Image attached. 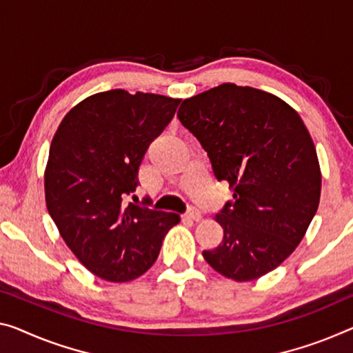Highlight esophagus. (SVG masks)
<instances>
[{
    "label": "esophagus",
    "instance_id": "esophagus-1",
    "mask_svg": "<svg viewBox=\"0 0 353 353\" xmlns=\"http://www.w3.org/2000/svg\"><path fill=\"white\" fill-rule=\"evenodd\" d=\"M186 218L192 219V221H200L202 219V213H200V211L195 207H191L186 211Z\"/></svg>",
    "mask_w": 353,
    "mask_h": 353
}]
</instances>
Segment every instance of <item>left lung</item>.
<instances>
[{"label":"left lung","instance_id":"obj_1","mask_svg":"<svg viewBox=\"0 0 353 353\" xmlns=\"http://www.w3.org/2000/svg\"><path fill=\"white\" fill-rule=\"evenodd\" d=\"M176 117L207 151L218 181L233 189L216 214L224 238L205 260L238 283L270 273L300 245L321 200L305 123L278 96L235 83L184 99Z\"/></svg>","mask_w":353,"mask_h":353}]
</instances>
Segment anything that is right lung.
<instances>
[{"label": "right lung", "mask_w": 353, "mask_h": 353, "mask_svg": "<svg viewBox=\"0 0 353 353\" xmlns=\"http://www.w3.org/2000/svg\"><path fill=\"white\" fill-rule=\"evenodd\" d=\"M180 99L124 90L86 97L53 135L46 203L63 240L91 273L110 283L142 276L180 214L128 203L150 143Z\"/></svg>", "instance_id": "right-lung-1"}]
</instances>
